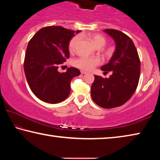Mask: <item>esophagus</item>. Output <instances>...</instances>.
<instances>
[{"label":"esophagus","instance_id":"1","mask_svg":"<svg viewBox=\"0 0 160 160\" xmlns=\"http://www.w3.org/2000/svg\"><path fill=\"white\" fill-rule=\"evenodd\" d=\"M80 72H81V74H86L87 73V72L83 71V70H81Z\"/></svg>","mask_w":160,"mask_h":160}]
</instances>
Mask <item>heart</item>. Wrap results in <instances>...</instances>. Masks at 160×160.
<instances>
[{"label":"heart","mask_w":160,"mask_h":160,"mask_svg":"<svg viewBox=\"0 0 160 160\" xmlns=\"http://www.w3.org/2000/svg\"><path fill=\"white\" fill-rule=\"evenodd\" d=\"M88 38L94 45V47L98 48H102L106 44V39L100 34H90L88 35ZM78 41H79V37L78 36L73 37L70 40L68 44V49L70 52H74ZM100 63H101V60L97 57H80L75 59L72 62L74 66L82 70H85V71L92 70L94 67L98 66Z\"/></svg>","instance_id":"1"}]
</instances>
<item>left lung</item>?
<instances>
[{
	"mask_svg": "<svg viewBox=\"0 0 160 160\" xmlns=\"http://www.w3.org/2000/svg\"><path fill=\"white\" fill-rule=\"evenodd\" d=\"M114 40L116 49L112 58L101 69L112 71L109 78L94 75L91 86L93 101L104 109L120 107L128 101L138 85L140 61L133 42L123 32L116 29L104 30Z\"/></svg>",
	"mask_w": 160,
	"mask_h": 160,
	"instance_id": "left-lung-1",
	"label": "left lung"
}]
</instances>
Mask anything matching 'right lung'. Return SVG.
<instances>
[{"mask_svg":"<svg viewBox=\"0 0 160 160\" xmlns=\"http://www.w3.org/2000/svg\"><path fill=\"white\" fill-rule=\"evenodd\" d=\"M74 33L61 26L46 27L28 43L24 70L32 92L43 102L57 104L64 101L70 94L71 80L80 75L73 67L65 72L58 71L59 65L70 57L68 44Z\"/></svg>","mask_w":160,"mask_h":160,"instance_id":"right-lung-1","label":"right lung"}]
</instances>
